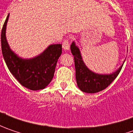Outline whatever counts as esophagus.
<instances>
[{"label": "esophagus", "instance_id": "1", "mask_svg": "<svg viewBox=\"0 0 133 133\" xmlns=\"http://www.w3.org/2000/svg\"><path fill=\"white\" fill-rule=\"evenodd\" d=\"M62 48L63 49L65 50H68L70 48V43H69V40L66 38L62 42Z\"/></svg>", "mask_w": 133, "mask_h": 133}]
</instances>
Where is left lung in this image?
<instances>
[{
    "mask_svg": "<svg viewBox=\"0 0 133 133\" xmlns=\"http://www.w3.org/2000/svg\"><path fill=\"white\" fill-rule=\"evenodd\" d=\"M71 50L74 59L77 83L79 89L85 93H96L105 89L118 77L123 67L122 65L118 71L112 74H97L85 65L79 50L74 42L71 45Z\"/></svg>",
    "mask_w": 133,
    "mask_h": 133,
    "instance_id": "obj_1",
    "label": "left lung"
}]
</instances>
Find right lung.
<instances>
[{"instance_id":"obj_1","label":"right lung","mask_w":133,"mask_h":133,"mask_svg":"<svg viewBox=\"0 0 133 133\" xmlns=\"http://www.w3.org/2000/svg\"><path fill=\"white\" fill-rule=\"evenodd\" d=\"M7 15L1 30V49L9 71L23 86L33 91L44 89L50 83L56 62L62 54V44H51L42 54L30 59H23L12 52L6 38Z\"/></svg>"}]
</instances>
